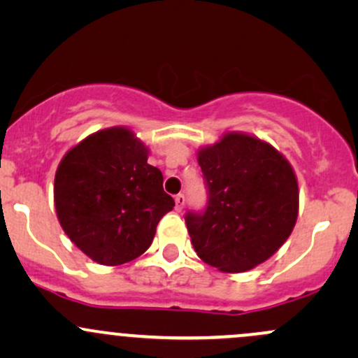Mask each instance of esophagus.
Returning a JSON list of instances; mask_svg holds the SVG:
<instances>
[{"label": "esophagus", "mask_w": 358, "mask_h": 358, "mask_svg": "<svg viewBox=\"0 0 358 358\" xmlns=\"http://www.w3.org/2000/svg\"><path fill=\"white\" fill-rule=\"evenodd\" d=\"M183 207H185V195L183 193H178V195L175 196V210L182 212Z\"/></svg>", "instance_id": "obj_1"}]
</instances>
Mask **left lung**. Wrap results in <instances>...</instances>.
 <instances>
[{
	"instance_id": "obj_1",
	"label": "left lung",
	"mask_w": 358,
	"mask_h": 358,
	"mask_svg": "<svg viewBox=\"0 0 358 358\" xmlns=\"http://www.w3.org/2000/svg\"><path fill=\"white\" fill-rule=\"evenodd\" d=\"M208 187L205 212L185 215L196 256L222 273H244L285 244L298 219L293 166L274 146L225 133L196 155Z\"/></svg>"
}]
</instances>
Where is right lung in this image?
<instances>
[{"instance_id": "obj_1", "label": "right lung", "mask_w": 358, "mask_h": 358, "mask_svg": "<svg viewBox=\"0 0 358 358\" xmlns=\"http://www.w3.org/2000/svg\"><path fill=\"white\" fill-rule=\"evenodd\" d=\"M148 153L133 131L116 126L82 139L57 168L53 200L62 229L99 264L141 256L158 222L175 207Z\"/></svg>"}]
</instances>
